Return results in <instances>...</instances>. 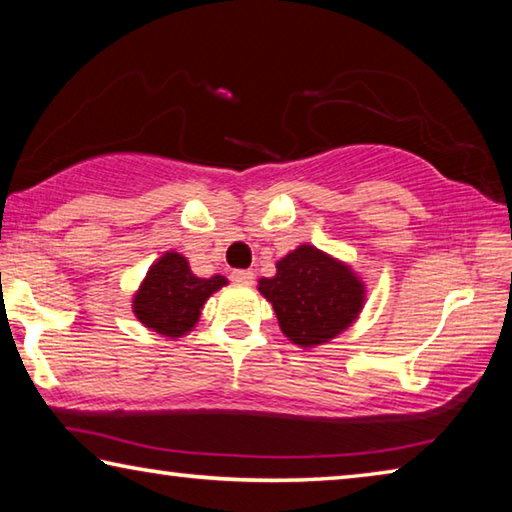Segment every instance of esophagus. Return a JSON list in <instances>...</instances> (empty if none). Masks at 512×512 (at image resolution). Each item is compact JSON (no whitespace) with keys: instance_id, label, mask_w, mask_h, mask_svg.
I'll list each match as a JSON object with an SVG mask.
<instances>
[{"instance_id":"obj_1","label":"esophagus","mask_w":512,"mask_h":512,"mask_svg":"<svg viewBox=\"0 0 512 512\" xmlns=\"http://www.w3.org/2000/svg\"><path fill=\"white\" fill-rule=\"evenodd\" d=\"M230 280L239 284V287H248V284L255 282V273L253 271H232Z\"/></svg>"}]
</instances>
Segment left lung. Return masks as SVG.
Here are the masks:
<instances>
[{"mask_svg": "<svg viewBox=\"0 0 512 512\" xmlns=\"http://www.w3.org/2000/svg\"><path fill=\"white\" fill-rule=\"evenodd\" d=\"M275 268V277L259 280V291L273 305L282 332L300 348L334 339L363 307L359 277L314 246H298Z\"/></svg>", "mask_w": 512, "mask_h": 512, "instance_id": "left-lung-1", "label": "left lung"}]
</instances>
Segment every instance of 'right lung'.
I'll use <instances>...</instances> for the list:
<instances>
[{"label": "right lung", "mask_w": 512, "mask_h": 512, "mask_svg": "<svg viewBox=\"0 0 512 512\" xmlns=\"http://www.w3.org/2000/svg\"><path fill=\"white\" fill-rule=\"evenodd\" d=\"M223 284L225 277H196L183 255L164 253L135 293L133 311L142 325L176 339L196 325L205 300Z\"/></svg>", "instance_id": "obj_1"}]
</instances>
